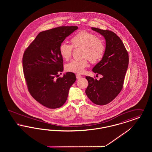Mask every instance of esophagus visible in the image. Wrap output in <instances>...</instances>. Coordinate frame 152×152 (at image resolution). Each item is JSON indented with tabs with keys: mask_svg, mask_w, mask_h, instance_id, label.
I'll list each match as a JSON object with an SVG mask.
<instances>
[{
	"mask_svg": "<svg viewBox=\"0 0 152 152\" xmlns=\"http://www.w3.org/2000/svg\"><path fill=\"white\" fill-rule=\"evenodd\" d=\"M76 78L77 79H79L81 77V75H80L79 74H76Z\"/></svg>",
	"mask_w": 152,
	"mask_h": 152,
	"instance_id": "1",
	"label": "esophagus"
}]
</instances>
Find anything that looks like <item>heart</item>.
I'll return each mask as SVG.
<instances>
[{
  "label": "heart",
  "instance_id": "1",
  "mask_svg": "<svg viewBox=\"0 0 152 152\" xmlns=\"http://www.w3.org/2000/svg\"><path fill=\"white\" fill-rule=\"evenodd\" d=\"M71 45L62 43L59 47V53L61 58L68 60L72 52L73 48H81L80 60H73L65 65V69L69 72L80 74L84 72L88 64V59L92 63H96L103 58L105 45L95 34L87 31H81L76 34L70 40Z\"/></svg>",
  "mask_w": 152,
  "mask_h": 152
}]
</instances>
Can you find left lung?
Segmentation results:
<instances>
[{
	"mask_svg": "<svg viewBox=\"0 0 152 152\" xmlns=\"http://www.w3.org/2000/svg\"><path fill=\"white\" fill-rule=\"evenodd\" d=\"M91 28L104 36L106 47L103 58L92 69L94 72L100 74L102 77L97 80L86 76L88 86L86 94L95 104L104 105L114 100L123 88L129 56L122 40L115 33L109 30Z\"/></svg>",
	"mask_w": 152,
	"mask_h": 152,
	"instance_id": "8db88e82",
	"label": "left lung"
}]
</instances>
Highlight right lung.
<instances>
[{
    "instance_id": "add662e5",
    "label": "right lung",
    "mask_w": 152,
    "mask_h": 152,
    "mask_svg": "<svg viewBox=\"0 0 152 152\" xmlns=\"http://www.w3.org/2000/svg\"><path fill=\"white\" fill-rule=\"evenodd\" d=\"M77 26H62L40 32L24 51L23 69L30 94L40 104L50 109L64 105L69 90L75 82L74 73L63 71L59 47Z\"/></svg>"
}]
</instances>
